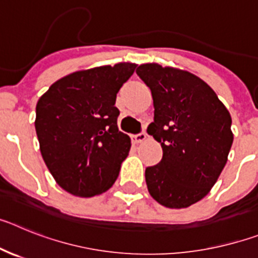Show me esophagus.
I'll list each match as a JSON object with an SVG mask.
<instances>
[{"mask_svg": "<svg viewBox=\"0 0 258 258\" xmlns=\"http://www.w3.org/2000/svg\"><path fill=\"white\" fill-rule=\"evenodd\" d=\"M146 138H147V134H146V132H141V133L133 136V141L136 143H142L143 141H146Z\"/></svg>", "mask_w": 258, "mask_h": 258, "instance_id": "esophagus-1", "label": "esophagus"}]
</instances>
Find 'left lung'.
Listing matches in <instances>:
<instances>
[{"label":"left lung","instance_id":"8db88e82","mask_svg":"<svg viewBox=\"0 0 258 258\" xmlns=\"http://www.w3.org/2000/svg\"><path fill=\"white\" fill-rule=\"evenodd\" d=\"M136 72L154 99L147 133L163 149L160 163L146 168L149 192L166 208H187L211 191L226 165L231 116L213 89L187 71L147 63Z\"/></svg>","mask_w":258,"mask_h":258}]
</instances>
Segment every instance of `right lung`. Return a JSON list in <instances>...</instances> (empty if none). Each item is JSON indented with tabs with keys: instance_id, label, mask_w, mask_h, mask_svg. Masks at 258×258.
I'll return each instance as SVG.
<instances>
[{
	"instance_id": "right-lung-1",
	"label": "right lung",
	"mask_w": 258,
	"mask_h": 258,
	"mask_svg": "<svg viewBox=\"0 0 258 258\" xmlns=\"http://www.w3.org/2000/svg\"><path fill=\"white\" fill-rule=\"evenodd\" d=\"M137 64L77 71L52 84L36 106L42 159L56 183L75 197L108 190L131 150L118 132L116 94Z\"/></svg>"
}]
</instances>
